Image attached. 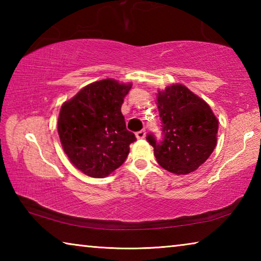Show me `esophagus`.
<instances>
[{
	"instance_id": "obj_1",
	"label": "esophagus",
	"mask_w": 261,
	"mask_h": 261,
	"mask_svg": "<svg viewBox=\"0 0 261 261\" xmlns=\"http://www.w3.org/2000/svg\"><path fill=\"white\" fill-rule=\"evenodd\" d=\"M145 136H146V131L145 130H140V131H138V132H136V137L138 139H143V138H145Z\"/></svg>"
}]
</instances>
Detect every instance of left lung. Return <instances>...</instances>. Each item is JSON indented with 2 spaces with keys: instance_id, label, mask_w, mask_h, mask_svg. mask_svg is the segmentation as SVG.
<instances>
[{
  "instance_id": "1",
  "label": "left lung",
  "mask_w": 261,
  "mask_h": 261,
  "mask_svg": "<svg viewBox=\"0 0 261 261\" xmlns=\"http://www.w3.org/2000/svg\"><path fill=\"white\" fill-rule=\"evenodd\" d=\"M156 105L163 139H146L156 161L166 170L187 175L198 169L216 146L219 121L204 100L180 84L159 91Z\"/></svg>"
}]
</instances>
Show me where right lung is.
Wrapping results in <instances>:
<instances>
[{"instance_id": "obj_1", "label": "right lung", "mask_w": 261, "mask_h": 261, "mask_svg": "<svg viewBox=\"0 0 261 261\" xmlns=\"http://www.w3.org/2000/svg\"><path fill=\"white\" fill-rule=\"evenodd\" d=\"M131 84L103 79L84 87L62 105L57 130L70 162L102 178L123 165L135 135L126 130L121 107Z\"/></svg>"}]
</instances>
